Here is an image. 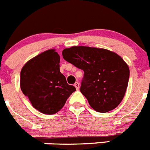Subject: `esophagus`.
<instances>
[{
  "label": "esophagus",
  "mask_w": 150,
  "mask_h": 150,
  "mask_svg": "<svg viewBox=\"0 0 150 150\" xmlns=\"http://www.w3.org/2000/svg\"><path fill=\"white\" fill-rule=\"evenodd\" d=\"M74 86H75V87H76V89L77 90H79V83L78 82V81H76V82H75V84H74Z\"/></svg>",
  "instance_id": "1"
}]
</instances>
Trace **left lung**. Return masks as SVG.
Listing matches in <instances>:
<instances>
[{"label":"left lung","instance_id":"8db88e82","mask_svg":"<svg viewBox=\"0 0 150 150\" xmlns=\"http://www.w3.org/2000/svg\"><path fill=\"white\" fill-rule=\"evenodd\" d=\"M62 54L84 71L80 91L94 110L104 113L121 103L130 76L122 57L109 50L82 46L65 49Z\"/></svg>","mask_w":150,"mask_h":150}]
</instances>
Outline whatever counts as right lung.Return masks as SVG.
Segmentation results:
<instances>
[{"label":"right lung","instance_id":"obj_1","mask_svg":"<svg viewBox=\"0 0 150 150\" xmlns=\"http://www.w3.org/2000/svg\"><path fill=\"white\" fill-rule=\"evenodd\" d=\"M60 56L54 50L30 60L20 73V87L32 106L40 112L53 115L60 111L76 90L60 71Z\"/></svg>","mask_w":150,"mask_h":150}]
</instances>
